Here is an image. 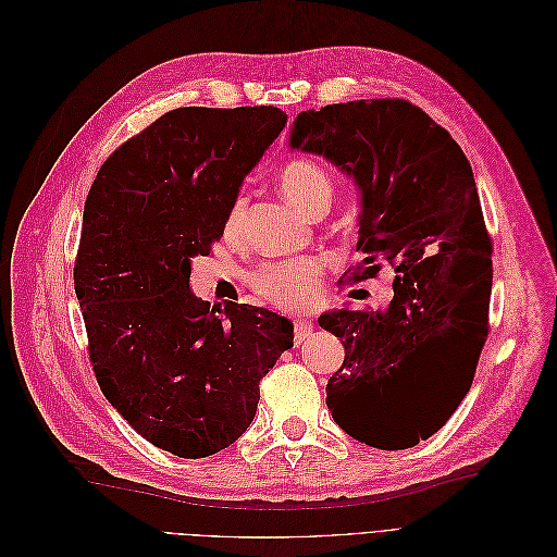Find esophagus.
I'll return each instance as SVG.
<instances>
[{
  "instance_id": "1",
  "label": "esophagus",
  "mask_w": 557,
  "mask_h": 557,
  "mask_svg": "<svg viewBox=\"0 0 557 557\" xmlns=\"http://www.w3.org/2000/svg\"><path fill=\"white\" fill-rule=\"evenodd\" d=\"M310 335H312V324L306 322V320H297V322H295V342L301 344V342H306Z\"/></svg>"
}]
</instances>
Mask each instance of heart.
Returning a JSON list of instances; mask_svg holds the SVG:
<instances>
[{
	"label": "heart",
	"instance_id": "heart-1",
	"mask_svg": "<svg viewBox=\"0 0 557 557\" xmlns=\"http://www.w3.org/2000/svg\"><path fill=\"white\" fill-rule=\"evenodd\" d=\"M281 190L287 195L301 213L312 215L317 208L331 206L333 181L329 172L308 158L287 163L281 170ZM245 222V199L237 197L224 220V235L228 240H237ZM251 285L256 295L270 306L287 312L304 310L317 289L322 285V268L312 260H276L264 262L253 274Z\"/></svg>",
	"mask_w": 557,
	"mask_h": 557
}]
</instances>
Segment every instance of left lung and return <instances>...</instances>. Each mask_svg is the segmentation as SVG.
Listing matches in <instances>:
<instances>
[{"label":"left lung","instance_id":"8db88e82","mask_svg":"<svg viewBox=\"0 0 557 557\" xmlns=\"http://www.w3.org/2000/svg\"><path fill=\"white\" fill-rule=\"evenodd\" d=\"M289 147L324 156L358 185L364 258L347 283L376 278L383 264L396 272L385 308L320 317L344 344L329 410L358 442L410 448L456 412L490 333L492 240L471 165L419 106L389 97L304 111Z\"/></svg>","mask_w":557,"mask_h":557}]
</instances>
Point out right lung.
<instances>
[{
  "label": "right lung",
  "instance_id": "add662e5",
  "mask_svg": "<svg viewBox=\"0 0 557 557\" xmlns=\"http://www.w3.org/2000/svg\"><path fill=\"white\" fill-rule=\"evenodd\" d=\"M285 124L276 106L170 111L106 158L84 206L74 293L95 379L131 429L178 458L240 437L260 379L293 349L285 317L190 289L193 258L220 240Z\"/></svg>",
  "mask_w": 557,
  "mask_h": 557
}]
</instances>
